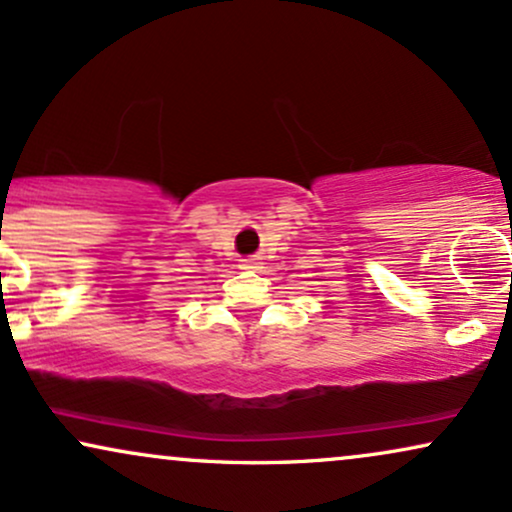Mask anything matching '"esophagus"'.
<instances>
[{"mask_svg": "<svg viewBox=\"0 0 512 512\" xmlns=\"http://www.w3.org/2000/svg\"><path fill=\"white\" fill-rule=\"evenodd\" d=\"M242 268L244 270H256V268H261V261H258V258H244Z\"/></svg>", "mask_w": 512, "mask_h": 512, "instance_id": "34e87169", "label": "esophagus"}]
</instances>
